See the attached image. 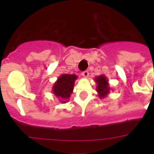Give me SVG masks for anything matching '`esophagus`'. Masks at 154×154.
Returning <instances> with one entry per match:
<instances>
[{
	"label": "esophagus",
	"instance_id": "esophagus-1",
	"mask_svg": "<svg viewBox=\"0 0 154 154\" xmlns=\"http://www.w3.org/2000/svg\"><path fill=\"white\" fill-rule=\"evenodd\" d=\"M82 75L83 76L84 78H87V77L89 76V72H88V71H84V72H82Z\"/></svg>",
	"mask_w": 154,
	"mask_h": 154
}]
</instances>
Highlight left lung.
<instances>
[{
  "label": "left lung",
  "instance_id": "1",
  "mask_svg": "<svg viewBox=\"0 0 154 154\" xmlns=\"http://www.w3.org/2000/svg\"><path fill=\"white\" fill-rule=\"evenodd\" d=\"M95 82L97 85L96 90L99 99H104L106 97L111 90L108 79L103 75H100L95 78Z\"/></svg>",
  "mask_w": 154,
  "mask_h": 154
}]
</instances>
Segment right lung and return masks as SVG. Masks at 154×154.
<instances>
[{"instance_id":"obj_1","label":"right lung","mask_w":154,"mask_h":154,"mask_svg":"<svg viewBox=\"0 0 154 154\" xmlns=\"http://www.w3.org/2000/svg\"><path fill=\"white\" fill-rule=\"evenodd\" d=\"M78 79L76 75L62 74L52 86V92L62 103H67L73 92L75 82Z\"/></svg>"}]
</instances>
